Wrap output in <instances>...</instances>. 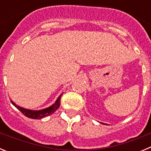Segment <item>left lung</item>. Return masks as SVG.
<instances>
[{"label": "left lung", "mask_w": 151, "mask_h": 151, "mask_svg": "<svg viewBox=\"0 0 151 151\" xmlns=\"http://www.w3.org/2000/svg\"><path fill=\"white\" fill-rule=\"evenodd\" d=\"M103 124H104V123H103Z\"/></svg>", "instance_id": "left-lung-1"}]
</instances>
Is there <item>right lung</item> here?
<instances>
[{
  "instance_id": "obj_1",
  "label": "right lung",
  "mask_w": 151,
  "mask_h": 151,
  "mask_svg": "<svg viewBox=\"0 0 151 151\" xmlns=\"http://www.w3.org/2000/svg\"><path fill=\"white\" fill-rule=\"evenodd\" d=\"M62 95L63 93L59 96V97L57 98V100L55 101V103H54V104L51 105V106H49V107L46 108V109H43V110H28V109H25V108H22L21 107V106L16 104L15 103L13 102L12 100H10V101H11L12 104H13V106H15L23 114V115L27 116L28 118L34 119H41L43 118V117L47 116L50 115L52 113H54V112L59 108L60 104V98Z\"/></svg>"
}]
</instances>
